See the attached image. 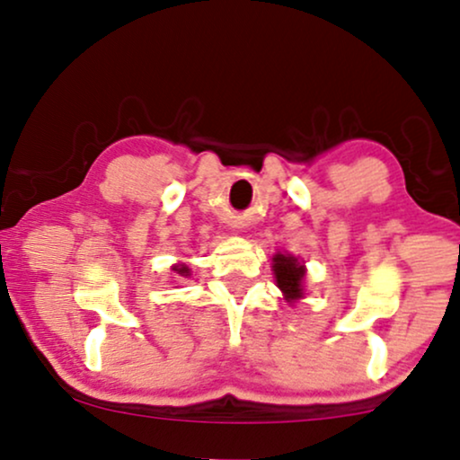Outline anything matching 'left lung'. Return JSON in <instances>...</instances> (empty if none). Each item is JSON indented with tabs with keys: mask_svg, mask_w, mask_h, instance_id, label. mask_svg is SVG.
Returning <instances> with one entry per match:
<instances>
[{
	"mask_svg": "<svg viewBox=\"0 0 460 460\" xmlns=\"http://www.w3.org/2000/svg\"><path fill=\"white\" fill-rule=\"evenodd\" d=\"M272 261L276 287L280 288L288 304H295V301L304 297V261H299L297 257L288 253H276L272 257Z\"/></svg>",
	"mask_w": 460,
	"mask_h": 460,
	"instance_id": "1",
	"label": "left lung"
}]
</instances>
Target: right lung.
Masks as SVG:
<instances>
[{"mask_svg": "<svg viewBox=\"0 0 460 460\" xmlns=\"http://www.w3.org/2000/svg\"><path fill=\"white\" fill-rule=\"evenodd\" d=\"M173 272H178L180 276H190V270H188L186 263H178V266H173Z\"/></svg>", "mask_w": 460, "mask_h": 460, "instance_id": "right-lung-1", "label": "right lung"}]
</instances>
